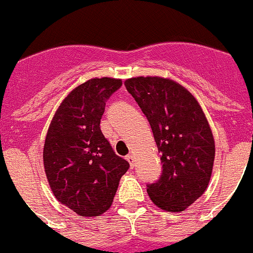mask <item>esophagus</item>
Instances as JSON below:
<instances>
[{
	"mask_svg": "<svg viewBox=\"0 0 253 253\" xmlns=\"http://www.w3.org/2000/svg\"><path fill=\"white\" fill-rule=\"evenodd\" d=\"M126 160L129 161V164H130V168H134V156L133 155H126Z\"/></svg>",
	"mask_w": 253,
	"mask_h": 253,
	"instance_id": "esophagus-1",
	"label": "esophagus"
}]
</instances>
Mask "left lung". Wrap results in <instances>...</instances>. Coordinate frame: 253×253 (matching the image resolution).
I'll list each match as a JSON object with an SVG mask.
<instances>
[{
    "label": "left lung",
    "mask_w": 253,
    "mask_h": 253,
    "mask_svg": "<svg viewBox=\"0 0 253 253\" xmlns=\"http://www.w3.org/2000/svg\"><path fill=\"white\" fill-rule=\"evenodd\" d=\"M153 130L163 170L148 184V194L158 208L184 211L205 192L212 172L215 141L205 114L184 86L160 77L125 81Z\"/></svg>",
    "instance_id": "obj_1"
}]
</instances>
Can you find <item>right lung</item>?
<instances>
[{
  "mask_svg": "<svg viewBox=\"0 0 253 253\" xmlns=\"http://www.w3.org/2000/svg\"><path fill=\"white\" fill-rule=\"evenodd\" d=\"M122 84L104 77L77 86L59 105L45 136L43 163L50 189L81 216L105 212L129 169L100 130L105 102Z\"/></svg>",
  "mask_w": 253,
  "mask_h": 253,
  "instance_id": "obj_1",
  "label": "right lung"
}]
</instances>
